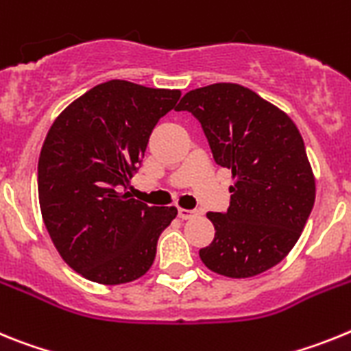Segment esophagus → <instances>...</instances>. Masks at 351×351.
<instances>
[{"label":"esophagus","instance_id":"34e87169","mask_svg":"<svg viewBox=\"0 0 351 351\" xmlns=\"http://www.w3.org/2000/svg\"><path fill=\"white\" fill-rule=\"evenodd\" d=\"M197 215V210H187V208H178V217L187 221V219H193Z\"/></svg>","mask_w":351,"mask_h":351}]
</instances>
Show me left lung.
I'll return each instance as SVG.
<instances>
[{
  "label": "left lung",
  "instance_id": "left-lung-1",
  "mask_svg": "<svg viewBox=\"0 0 351 351\" xmlns=\"http://www.w3.org/2000/svg\"><path fill=\"white\" fill-rule=\"evenodd\" d=\"M175 111L201 121L215 162L231 169L226 213L199 258L215 274L243 279L276 267L302 234L316 197L304 139L285 111L234 83L185 93Z\"/></svg>",
  "mask_w": 351,
  "mask_h": 351
}]
</instances>
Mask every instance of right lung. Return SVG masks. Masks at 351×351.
Wrapping results in <instances>:
<instances>
[{
    "mask_svg": "<svg viewBox=\"0 0 351 351\" xmlns=\"http://www.w3.org/2000/svg\"><path fill=\"white\" fill-rule=\"evenodd\" d=\"M180 90L112 79L66 106L38 157L44 224L70 268L100 285H123L150 270L175 206H148L125 189L138 173L157 121Z\"/></svg>",
    "mask_w": 351,
    "mask_h": 351,
    "instance_id": "obj_1",
    "label": "right lung"
}]
</instances>
